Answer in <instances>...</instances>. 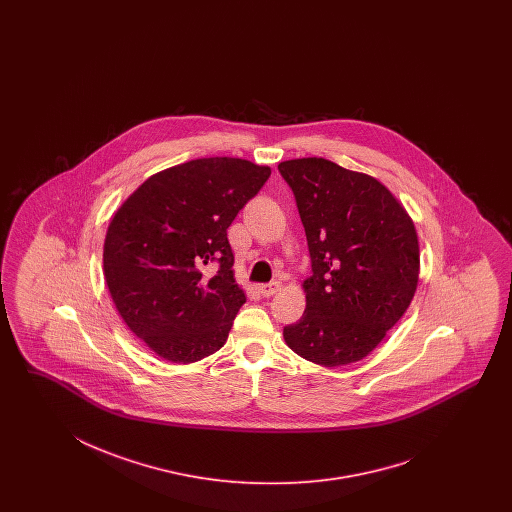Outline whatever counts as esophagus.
<instances>
[{
  "mask_svg": "<svg viewBox=\"0 0 512 512\" xmlns=\"http://www.w3.org/2000/svg\"><path fill=\"white\" fill-rule=\"evenodd\" d=\"M279 281H270V283H264L259 287V293L264 296V298H270V296L276 295L279 291Z\"/></svg>",
  "mask_w": 512,
  "mask_h": 512,
  "instance_id": "34e87169",
  "label": "esophagus"
}]
</instances>
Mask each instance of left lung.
I'll return each instance as SVG.
<instances>
[{"mask_svg":"<svg viewBox=\"0 0 512 512\" xmlns=\"http://www.w3.org/2000/svg\"><path fill=\"white\" fill-rule=\"evenodd\" d=\"M302 219L311 274L287 345L326 368L370 355L402 319L419 283L417 231L381 182L323 157L279 163Z\"/></svg>","mask_w":512,"mask_h":512,"instance_id":"left-lung-1","label":"left lung"}]
</instances>
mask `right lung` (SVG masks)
<instances>
[{"label":"right lung","instance_id":"add662e5","mask_svg":"<svg viewBox=\"0 0 512 512\" xmlns=\"http://www.w3.org/2000/svg\"><path fill=\"white\" fill-rule=\"evenodd\" d=\"M236 157L193 159L150 176L110 221L103 268L114 306L155 355L189 364L216 353L246 302L227 229L270 178ZM216 262L208 277L203 266Z\"/></svg>","mask_w":512,"mask_h":512}]
</instances>
